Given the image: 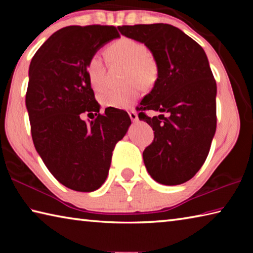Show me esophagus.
Here are the masks:
<instances>
[{
	"label": "esophagus",
	"instance_id": "esophagus-1",
	"mask_svg": "<svg viewBox=\"0 0 253 253\" xmlns=\"http://www.w3.org/2000/svg\"><path fill=\"white\" fill-rule=\"evenodd\" d=\"M128 114H129V117L132 122H136L137 119H138V116H137V113L135 110H130Z\"/></svg>",
	"mask_w": 253,
	"mask_h": 253
}]
</instances>
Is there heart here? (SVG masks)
<instances>
[{"label":"heart","mask_w":253,"mask_h":253,"mask_svg":"<svg viewBox=\"0 0 253 253\" xmlns=\"http://www.w3.org/2000/svg\"><path fill=\"white\" fill-rule=\"evenodd\" d=\"M110 62L124 63V80L128 81L122 87L106 88L98 95V100L105 107L126 108L139 95V85L149 88L156 83L160 67L156 59L147 52V48L140 42L122 38L113 42L106 49ZM85 76L93 90H100L105 84V63L99 54H93L85 65Z\"/></svg>","instance_id":"b5f03b06"}]
</instances>
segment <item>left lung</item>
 Returning a JSON list of instances; mask_svg holds the SVG:
<instances>
[{"mask_svg":"<svg viewBox=\"0 0 253 253\" xmlns=\"http://www.w3.org/2000/svg\"><path fill=\"white\" fill-rule=\"evenodd\" d=\"M123 36L152 51L160 74L152 91L137 107L140 121L154 130L145 148V166L156 182L178 185L191 179L209 155L216 129V83L198 42L170 24L118 27ZM166 112L147 117L145 111Z\"/></svg>","mask_w":253,"mask_h":253,"instance_id":"1","label":"left lung"}]
</instances>
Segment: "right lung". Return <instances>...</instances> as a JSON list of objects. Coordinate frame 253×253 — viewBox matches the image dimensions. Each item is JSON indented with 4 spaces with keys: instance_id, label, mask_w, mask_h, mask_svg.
I'll return each mask as SVG.
<instances>
[{
    "instance_id": "1",
    "label": "right lung",
    "mask_w": 253,
    "mask_h": 253,
    "mask_svg": "<svg viewBox=\"0 0 253 253\" xmlns=\"http://www.w3.org/2000/svg\"><path fill=\"white\" fill-rule=\"evenodd\" d=\"M111 25H71L54 32L33 55L25 105L34 147L50 173L74 191L106 181L116 144L131 124L127 111L100 106L85 76L89 58L119 38ZM95 113L93 121L81 119Z\"/></svg>"
}]
</instances>
